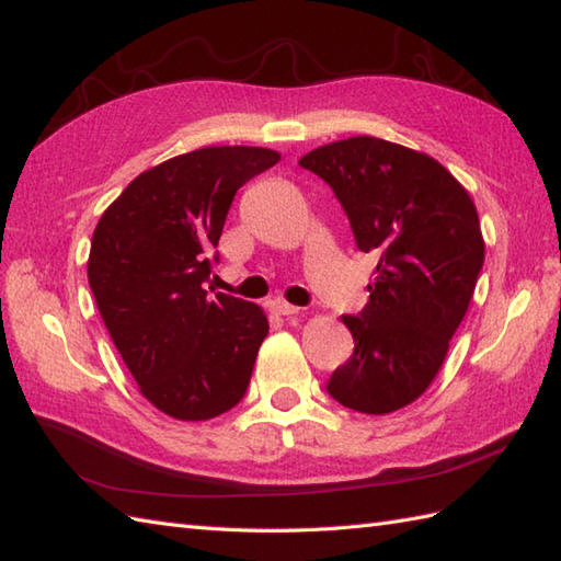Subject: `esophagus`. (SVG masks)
I'll use <instances>...</instances> for the list:
<instances>
[{"label":"esophagus","mask_w":561,"mask_h":561,"mask_svg":"<svg viewBox=\"0 0 561 561\" xmlns=\"http://www.w3.org/2000/svg\"><path fill=\"white\" fill-rule=\"evenodd\" d=\"M270 308H272V311L277 313V316H294V313H299V308L287 304V301H282V299H274V301L270 304Z\"/></svg>","instance_id":"esophagus-1"}]
</instances>
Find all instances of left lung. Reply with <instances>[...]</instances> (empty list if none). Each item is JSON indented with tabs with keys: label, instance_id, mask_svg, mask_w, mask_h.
<instances>
[{
	"label": "left lung",
	"instance_id": "8db88e82",
	"mask_svg": "<svg viewBox=\"0 0 561 561\" xmlns=\"http://www.w3.org/2000/svg\"><path fill=\"white\" fill-rule=\"evenodd\" d=\"M299 165L332 187L356 248L378 257L368 304L342 316L354 354L328 392L354 412H396L436 378L468 313L484 262L478 209L438 161L386 139L332 141Z\"/></svg>",
	"mask_w": 561,
	"mask_h": 561
}]
</instances>
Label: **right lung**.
I'll list each match as a JSON object with an SVG mask.
<instances>
[{
    "mask_svg": "<svg viewBox=\"0 0 561 561\" xmlns=\"http://www.w3.org/2000/svg\"><path fill=\"white\" fill-rule=\"evenodd\" d=\"M262 147H205L137 175L91 238L89 287L153 408L205 422L243 400L267 316L205 284L238 187L272 169Z\"/></svg>",
    "mask_w": 561,
    "mask_h": 561,
    "instance_id": "1",
    "label": "right lung"
}]
</instances>
